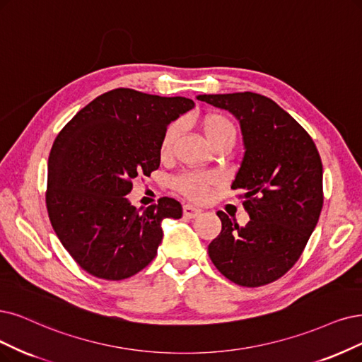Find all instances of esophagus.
Segmentation results:
<instances>
[{"label": "esophagus", "mask_w": 362, "mask_h": 362, "mask_svg": "<svg viewBox=\"0 0 362 362\" xmlns=\"http://www.w3.org/2000/svg\"><path fill=\"white\" fill-rule=\"evenodd\" d=\"M199 213H202V210L194 207V206H191V204H185V206H183V215H185L186 218L194 219V218H197V216L199 215Z\"/></svg>", "instance_id": "obj_1"}]
</instances>
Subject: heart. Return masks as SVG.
<instances>
[{
	"label": "heart",
	"mask_w": 362,
	"mask_h": 362,
	"mask_svg": "<svg viewBox=\"0 0 362 362\" xmlns=\"http://www.w3.org/2000/svg\"><path fill=\"white\" fill-rule=\"evenodd\" d=\"M202 129L207 141L213 149H216L219 146H225L231 149L235 144L238 137V129L233 120L221 113H209L202 119ZM180 124L173 122L170 124L164 136L160 139V155L167 156L171 153L173 146L176 139L180 134ZM218 183V177L209 173H186L179 176L173 182V186L176 188L177 192L185 195L186 198L192 199V202H204V199L210 195V188Z\"/></svg>",
	"instance_id": "heart-1"
}]
</instances>
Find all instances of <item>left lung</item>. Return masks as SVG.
Here are the masks:
<instances>
[{"mask_svg":"<svg viewBox=\"0 0 362 362\" xmlns=\"http://www.w3.org/2000/svg\"><path fill=\"white\" fill-rule=\"evenodd\" d=\"M240 122L245 156L233 189H242L250 221L234 223L223 211L209 257L231 282L257 288L289 272L319 221L324 204L322 160L307 131L273 100L255 92L198 95Z\"/></svg>","mask_w":362,"mask_h":362,"instance_id":"1","label":"left lung"}]
</instances>
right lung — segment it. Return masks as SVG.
<instances>
[{
	"mask_svg": "<svg viewBox=\"0 0 362 362\" xmlns=\"http://www.w3.org/2000/svg\"><path fill=\"white\" fill-rule=\"evenodd\" d=\"M194 105L185 97L117 88L83 107L53 141L49 219L62 246L89 274L105 280L137 274L156 255L160 222L182 218L174 198L163 197L139 210L125 195L134 179L158 170L167 125Z\"/></svg>",
	"mask_w": 362,
	"mask_h": 362,
	"instance_id": "right-lung-1",
	"label": "right lung"
}]
</instances>
